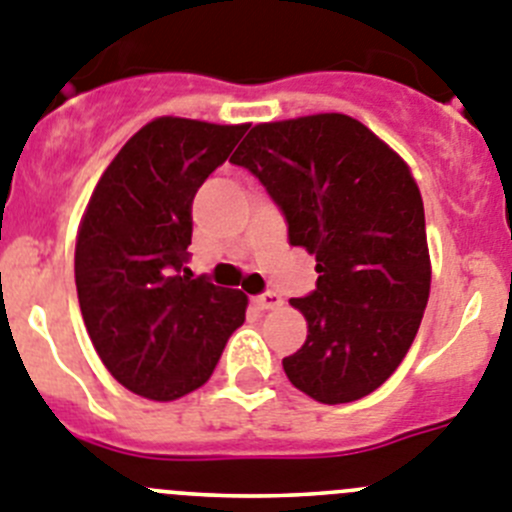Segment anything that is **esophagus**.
Here are the masks:
<instances>
[{"label":"esophagus","instance_id":"34e87169","mask_svg":"<svg viewBox=\"0 0 512 512\" xmlns=\"http://www.w3.org/2000/svg\"><path fill=\"white\" fill-rule=\"evenodd\" d=\"M253 304H256V307L259 309H276V307H281V297L276 292H264V294H259V297L253 299Z\"/></svg>","mask_w":512,"mask_h":512}]
</instances>
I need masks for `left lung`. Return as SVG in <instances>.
Instances as JSON below:
<instances>
[{"instance_id":"8db88e82","label":"left lung","mask_w":512,"mask_h":512,"mask_svg":"<svg viewBox=\"0 0 512 512\" xmlns=\"http://www.w3.org/2000/svg\"><path fill=\"white\" fill-rule=\"evenodd\" d=\"M271 195L289 243L317 259V289L292 299L307 340L281 360L320 403L383 386L409 353L431 287L421 192L368 126L345 114L256 124L231 157Z\"/></svg>"}]
</instances>
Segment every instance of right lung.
I'll use <instances>...</instances> for the list:
<instances>
[{
	"label": "right lung",
	"instance_id": "add662e5",
	"mask_svg": "<svg viewBox=\"0 0 512 512\" xmlns=\"http://www.w3.org/2000/svg\"><path fill=\"white\" fill-rule=\"evenodd\" d=\"M248 124L162 116L98 180L75 241V289L98 358L137 396L175 401L203 386L248 297L187 269L192 198Z\"/></svg>",
	"mask_w": 512,
	"mask_h": 512
}]
</instances>
